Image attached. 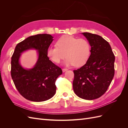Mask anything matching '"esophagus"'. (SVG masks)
I'll use <instances>...</instances> for the list:
<instances>
[{"mask_svg":"<svg viewBox=\"0 0 128 128\" xmlns=\"http://www.w3.org/2000/svg\"><path fill=\"white\" fill-rule=\"evenodd\" d=\"M68 70V69H66V68H64V69H62V72H66Z\"/></svg>","mask_w":128,"mask_h":128,"instance_id":"obj_1","label":"esophagus"}]
</instances>
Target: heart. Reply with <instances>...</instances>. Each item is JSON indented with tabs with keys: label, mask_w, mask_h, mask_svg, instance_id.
I'll list each match as a JSON object with an SVG mask.
<instances>
[{
	"label": "heart",
	"mask_w": 128,
	"mask_h": 128,
	"mask_svg": "<svg viewBox=\"0 0 128 128\" xmlns=\"http://www.w3.org/2000/svg\"><path fill=\"white\" fill-rule=\"evenodd\" d=\"M56 45L50 46L47 49L48 56L54 63H60L66 56L67 58L64 65L80 67L86 64L90 57V44L84 38L65 36L58 40Z\"/></svg>",
	"instance_id": "obj_1"
}]
</instances>
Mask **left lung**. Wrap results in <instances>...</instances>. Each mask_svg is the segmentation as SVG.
Here are the masks:
<instances>
[{
  "label": "left lung",
  "instance_id": "8db88e82",
  "mask_svg": "<svg viewBox=\"0 0 128 128\" xmlns=\"http://www.w3.org/2000/svg\"><path fill=\"white\" fill-rule=\"evenodd\" d=\"M90 42L91 54L82 67L74 70L72 86L78 97L92 100L107 91L114 75L115 56L110 45L96 34L82 32Z\"/></svg>",
  "mask_w": 128,
  "mask_h": 128
}]
</instances>
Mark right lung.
Returning <instances> with one entry per match:
<instances>
[{"label": "right lung", "instance_id": "obj_1", "mask_svg": "<svg viewBox=\"0 0 128 128\" xmlns=\"http://www.w3.org/2000/svg\"><path fill=\"white\" fill-rule=\"evenodd\" d=\"M53 40L51 34H38L26 38L15 47L11 59V76L18 91L27 100L44 102L56 94V81L62 71L47 56ZM30 49L38 51V58L34 66L27 69L22 66L20 60L21 54Z\"/></svg>", "mask_w": 128, "mask_h": 128}]
</instances>
